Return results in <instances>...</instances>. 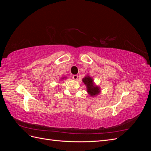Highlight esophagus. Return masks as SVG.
I'll return each mask as SVG.
<instances>
[{
  "mask_svg": "<svg viewBox=\"0 0 151 151\" xmlns=\"http://www.w3.org/2000/svg\"><path fill=\"white\" fill-rule=\"evenodd\" d=\"M72 78H73V79H74V80H77V79H78V76H77V75H73Z\"/></svg>",
  "mask_w": 151,
  "mask_h": 151,
  "instance_id": "34e87169",
  "label": "esophagus"
}]
</instances>
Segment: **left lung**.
I'll use <instances>...</instances> for the list:
<instances>
[{
  "mask_svg": "<svg viewBox=\"0 0 151 151\" xmlns=\"http://www.w3.org/2000/svg\"><path fill=\"white\" fill-rule=\"evenodd\" d=\"M84 83L87 86V91L89 94L94 96L98 94L99 93V88L96 86H95L93 83V80L91 77L89 76H86L83 79Z\"/></svg>",
  "mask_w": 151,
  "mask_h": 151,
  "instance_id": "1",
  "label": "left lung"
}]
</instances>
